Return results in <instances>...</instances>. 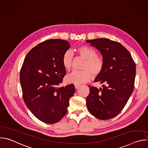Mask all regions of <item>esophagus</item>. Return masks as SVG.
Returning <instances> with one entry per match:
<instances>
[{
	"label": "esophagus",
	"instance_id": "34e87169",
	"mask_svg": "<svg viewBox=\"0 0 148 148\" xmlns=\"http://www.w3.org/2000/svg\"><path fill=\"white\" fill-rule=\"evenodd\" d=\"M74 86H75V89H78L79 87H80V86L79 85V84H74Z\"/></svg>",
	"mask_w": 148,
	"mask_h": 148
}]
</instances>
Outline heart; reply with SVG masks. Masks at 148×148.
I'll use <instances>...</instances> for the list:
<instances>
[{"label":"heart","instance_id":"1","mask_svg":"<svg viewBox=\"0 0 148 148\" xmlns=\"http://www.w3.org/2000/svg\"><path fill=\"white\" fill-rule=\"evenodd\" d=\"M78 54L85 59L82 66V71H75L66 77L69 83L80 84L89 81L92 77L99 75L104 67V62L102 57L97 56L94 49L88 46H81L77 49ZM62 64L67 71H70L73 64V54L67 51L62 58Z\"/></svg>","mask_w":148,"mask_h":148}]
</instances>
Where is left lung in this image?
<instances>
[{
  "instance_id": "left-lung-1",
  "label": "left lung",
  "mask_w": 148,
  "mask_h": 148,
  "mask_svg": "<svg viewBox=\"0 0 148 148\" xmlns=\"http://www.w3.org/2000/svg\"><path fill=\"white\" fill-rule=\"evenodd\" d=\"M86 41L99 51L104 62L102 73L94 80L103 84V88L88 87L87 106L97 118L108 120L119 114L131 95L136 65L130 53L118 42L106 38Z\"/></svg>"
}]
</instances>
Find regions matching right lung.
Wrapping results in <instances>:
<instances>
[{
  "instance_id": "add662e5",
  "label": "right lung",
  "mask_w": 148,
  "mask_h": 148,
  "mask_svg": "<svg viewBox=\"0 0 148 148\" xmlns=\"http://www.w3.org/2000/svg\"><path fill=\"white\" fill-rule=\"evenodd\" d=\"M70 47L67 40L45 41L28 53L21 69L20 81L25 104L45 123H54L64 117L75 92L73 84L59 87L66 74L62 58Z\"/></svg>"
}]
</instances>
